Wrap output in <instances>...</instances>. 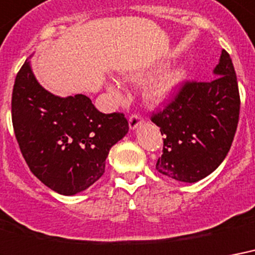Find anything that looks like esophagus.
<instances>
[{
  "label": "esophagus",
  "instance_id": "1",
  "mask_svg": "<svg viewBox=\"0 0 255 255\" xmlns=\"http://www.w3.org/2000/svg\"><path fill=\"white\" fill-rule=\"evenodd\" d=\"M142 122H143V120H142V117L139 116V114L138 113L131 114V116L129 117V128L131 130L137 129L138 126L142 125Z\"/></svg>",
  "mask_w": 255,
  "mask_h": 255
}]
</instances>
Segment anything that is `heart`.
<instances>
[{"label": "heart", "mask_w": 255, "mask_h": 255, "mask_svg": "<svg viewBox=\"0 0 255 255\" xmlns=\"http://www.w3.org/2000/svg\"><path fill=\"white\" fill-rule=\"evenodd\" d=\"M141 74H134L130 77L131 81H141ZM185 78V72L182 69H173L165 73L158 81H155L154 84L150 86L147 90V97L151 102L154 104H161L163 101H166L167 98H170L171 94L177 90L179 84L182 82ZM113 92H116V89L112 88Z\"/></svg>", "instance_id": "1"}]
</instances>
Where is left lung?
I'll return each instance as SVG.
<instances>
[{
    "label": "left lung",
    "mask_w": 255,
    "mask_h": 255,
    "mask_svg": "<svg viewBox=\"0 0 255 255\" xmlns=\"http://www.w3.org/2000/svg\"><path fill=\"white\" fill-rule=\"evenodd\" d=\"M214 77L186 81L162 110L151 114L163 137L155 169L179 182L208 177L228 155L240 120V92L232 58L222 50Z\"/></svg>",
    "instance_id": "1"
}]
</instances>
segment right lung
I'll list each match as a JSON object with an SVG mask.
<instances>
[{"mask_svg":"<svg viewBox=\"0 0 255 255\" xmlns=\"http://www.w3.org/2000/svg\"><path fill=\"white\" fill-rule=\"evenodd\" d=\"M11 121L31 173L62 195L98 181L110 147L129 130L124 113H101L84 94L62 98L45 90L29 61L15 77Z\"/></svg>","mask_w":255,"mask_h":255,"instance_id":"add662e5","label":"right lung"}]
</instances>
